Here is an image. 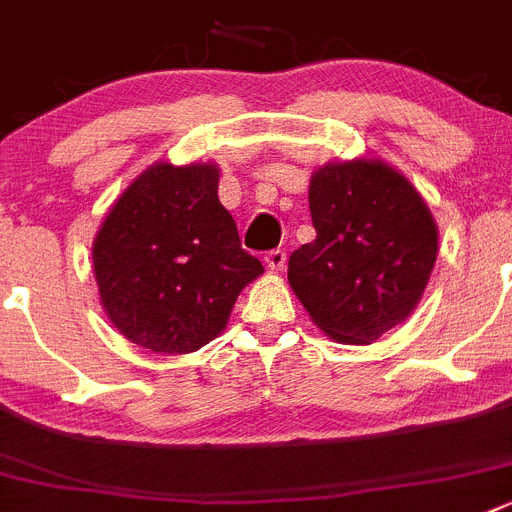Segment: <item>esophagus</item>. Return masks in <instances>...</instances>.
Masks as SVG:
<instances>
[{
	"label": "esophagus",
	"mask_w": 512,
	"mask_h": 512,
	"mask_svg": "<svg viewBox=\"0 0 512 512\" xmlns=\"http://www.w3.org/2000/svg\"><path fill=\"white\" fill-rule=\"evenodd\" d=\"M264 264L266 269L271 271V274H281L286 266V251H281V248H276V251H269L264 256Z\"/></svg>",
	"instance_id": "esophagus-1"
}]
</instances>
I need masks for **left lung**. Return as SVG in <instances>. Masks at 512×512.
Wrapping results in <instances>:
<instances>
[{"label": "left lung", "instance_id": "left-lung-1", "mask_svg": "<svg viewBox=\"0 0 512 512\" xmlns=\"http://www.w3.org/2000/svg\"><path fill=\"white\" fill-rule=\"evenodd\" d=\"M309 208L316 238L291 253V289L321 332L372 344L420 304L437 261L435 218L379 158L321 165Z\"/></svg>", "mask_w": 512, "mask_h": 512}]
</instances>
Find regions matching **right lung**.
<instances>
[{
  "label": "right lung",
  "instance_id": "obj_1",
  "mask_svg": "<svg viewBox=\"0 0 512 512\" xmlns=\"http://www.w3.org/2000/svg\"><path fill=\"white\" fill-rule=\"evenodd\" d=\"M92 269L125 339L188 354L226 329L243 286L264 274L218 201V165L155 163L113 203L92 243Z\"/></svg>",
  "mask_w": 512,
  "mask_h": 512
}]
</instances>
